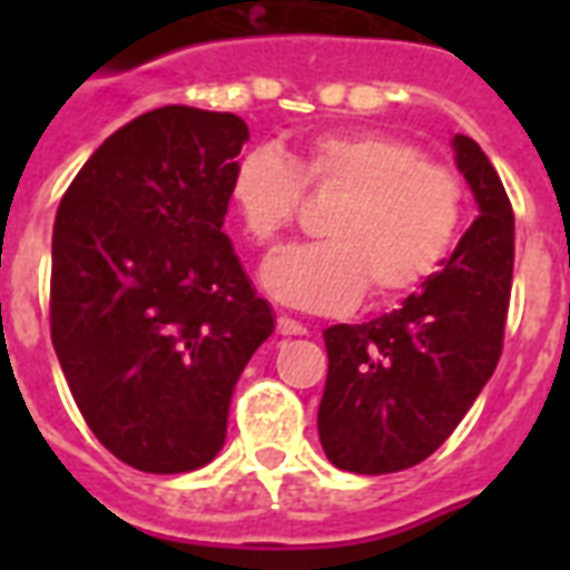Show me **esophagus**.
I'll list each match as a JSON object with an SVG mask.
<instances>
[{
  "label": "esophagus",
  "instance_id": "esophagus-1",
  "mask_svg": "<svg viewBox=\"0 0 570 570\" xmlns=\"http://www.w3.org/2000/svg\"><path fill=\"white\" fill-rule=\"evenodd\" d=\"M277 334L281 337H302V334H307V328L302 322L289 320V316H277Z\"/></svg>",
  "mask_w": 570,
  "mask_h": 570
}]
</instances>
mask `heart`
<instances>
[{
	"mask_svg": "<svg viewBox=\"0 0 570 570\" xmlns=\"http://www.w3.org/2000/svg\"><path fill=\"white\" fill-rule=\"evenodd\" d=\"M302 191L337 195L322 213L325 239L275 254L263 284L311 313H346L366 289L375 302L420 289L452 254L468 213L459 171L384 129L322 132L293 159L254 147L233 165L227 204L245 239L268 250L293 227Z\"/></svg>",
	"mask_w": 570,
	"mask_h": 570,
	"instance_id": "b5f03b06",
	"label": "heart"
}]
</instances>
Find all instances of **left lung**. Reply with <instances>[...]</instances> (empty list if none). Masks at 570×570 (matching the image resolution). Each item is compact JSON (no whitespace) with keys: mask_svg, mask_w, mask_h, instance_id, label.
Here are the masks:
<instances>
[{"mask_svg":"<svg viewBox=\"0 0 570 570\" xmlns=\"http://www.w3.org/2000/svg\"><path fill=\"white\" fill-rule=\"evenodd\" d=\"M455 163L479 215L450 259L402 307L325 331L328 381L320 441L348 473H396L425 461L464 420L503 355L512 295L514 213L482 147L455 136Z\"/></svg>","mask_w":570,"mask_h":570,"instance_id":"8db88e82","label":"left lung"}]
</instances>
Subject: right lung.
Returning a JSON list of instances; mask_svg holds the SVG:
<instances>
[{
	"mask_svg": "<svg viewBox=\"0 0 570 570\" xmlns=\"http://www.w3.org/2000/svg\"><path fill=\"white\" fill-rule=\"evenodd\" d=\"M245 141L239 115L163 106L106 138L58 204V364L97 441L145 473L215 459L233 387L275 331L222 230Z\"/></svg>",
	"mask_w": 570,
	"mask_h": 570,
	"instance_id": "right-lung-1",
	"label": "right lung"
}]
</instances>
